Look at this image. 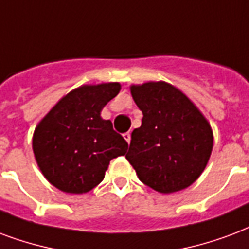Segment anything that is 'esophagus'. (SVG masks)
<instances>
[{"instance_id": "obj_1", "label": "esophagus", "mask_w": 249, "mask_h": 249, "mask_svg": "<svg viewBox=\"0 0 249 249\" xmlns=\"http://www.w3.org/2000/svg\"><path fill=\"white\" fill-rule=\"evenodd\" d=\"M123 136H124L125 141L129 143L130 142V133H129V132H126V133H124V134H123Z\"/></svg>"}]
</instances>
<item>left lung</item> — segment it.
Wrapping results in <instances>:
<instances>
[{
    "label": "left lung",
    "mask_w": 249,
    "mask_h": 249,
    "mask_svg": "<svg viewBox=\"0 0 249 249\" xmlns=\"http://www.w3.org/2000/svg\"><path fill=\"white\" fill-rule=\"evenodd\" d=\"M142 112L141 126L132 132L125 156L140 181L163 194L196 181L213 150V130L198 108L163 82L132 86Z\"/></svg>",
    "instance_id": "left-lung-1"
}]
</instances>
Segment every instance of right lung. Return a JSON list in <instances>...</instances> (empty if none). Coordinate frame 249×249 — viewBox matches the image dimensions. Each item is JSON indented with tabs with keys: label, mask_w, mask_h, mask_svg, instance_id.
<instances>
[{
	"label": "right lung",
	"mask_w": 249,
	"mask_h": 249,
	"mask_svg": "<svg viewBox=\"0 0 249 249\" xmlns=\"http://www.w3.org/2000/svg\"><path fill=\"white\" fill-rule=\"evenodd\" d=\"M120 92L119 83L83 86L70 92L36 126L33 149L43 176L56 189L83 194L99 185L110 160L128 142L100 112Z\"/></svg>",
	"instance_id": "right-lung-1"
}]
</instances>
